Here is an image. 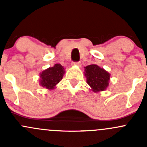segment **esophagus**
<instances>
[{
    "mask_svg": "<svg viewBox=\"0 0 147 147\" xmlns=\"http://www.w3.org/2000/svg\"><path fill=\"white\" fill-rule=\"evenodd\" d=\"M72 65H77L78 67H81L82 66V63L80 62H72Z\"/></svg>",
    "mask_w": 147,
    "mask_h": 147,
    "instance_id": "obj_1",
    "label": "esophagus"
}]
</instances>
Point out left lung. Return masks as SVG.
Listing matches in <instances>:
<instances>
[{
	"instance_id": "8db88e82",
	"label": "left lung",
	"mask_w": 147,
	"mask_h": 147,
	"mask_svg": "<svg viewBox=\"0 0 147 147\" xmlns=\"http://www.w3.org/2000/svg\"><path fill=\"white\" fill-rule=\"evenodd\" d=\"M84 76L87 82L94 92L104 91L109 86L110 74L97 65L84 67Z\"/></svg>"
}]
</instances>
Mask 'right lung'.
Here are the masks:
<instances>
[{"label": "right lung", "mask_w": 147, "mask_h": 147, "mask_svg": "<svg viewBox=\"0 0 147 147\" xmlns=\"http://www.w3.org/2000/svg\"><path fill=\"white\" fill-rule=\"evenodd\" d=\"M65 70L60 64H55L53 67L42 71L40 75V84L47 90H53L56 84L62 80Z\"/></svg>", "instance_id": "obj_1"}]
</instances>
